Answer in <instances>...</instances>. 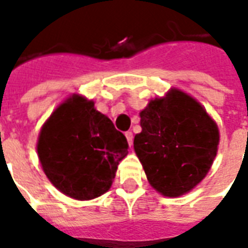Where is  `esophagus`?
<instances>
[{
    "label": "esophagus",
    "instance_id": "34e87169",
    "mask_svg": "<svg viewBox=\"0 0 248 248\" xmlns=\"http://www.w3.org/2000/svg\"><path fill=\"white\" fill-rule=\"evenodd\" d=\"M125 137H126V140H128V144L132 146V144H133V133H132V132H126Z\"/></svg>",
    "mask_w": 248,
    "mask_h": 248
}]
</instances>
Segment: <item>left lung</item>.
I'll list each match as a JSON object with an SVG mask.
<instances>
[{
  "instance_id": "obj_1",
  "label": "left lung",
  "mask_w": 248,
  "mask_h": 248,
  "mask_svg": "<svg viewBox=\"0 0 248 248\" xmlns=\"http://www.w3.org/2000/svg\"><path fill=\"white\" fill-rule=\"evenodd\" d=\"M134 151L152 187L166 197L193 189L217 156L219 129L202 105L171 88L140 112Z\"/></svg>"
}]
</instances>
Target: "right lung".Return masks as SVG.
<instances>
[{
    "label": "right lung",
    "mask_w": 248,
    "mask_h": 248,
    "mask_svg": "<svg viewBox=\"0 0 248 248\" xmlns=\"http://www.w3.org/2000/svg\"><path fill=\"white\" fill-rule=\"evenodd\" d=\"M37 152L49 182L84 201L110 189L119 162L128 155V142L92 100L75 93L46 120Z\"/></svg>",
    "instance_id": "obj_1"
}]
</instances>
